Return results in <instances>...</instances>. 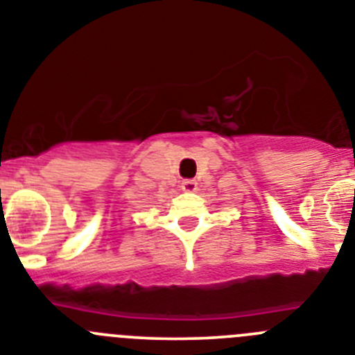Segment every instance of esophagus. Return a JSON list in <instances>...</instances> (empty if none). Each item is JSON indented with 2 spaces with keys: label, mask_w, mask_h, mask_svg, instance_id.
<instances>
[{
  "label": "esophagus",
  "mask_w": 355,
  "mask_h": 355,
  "mask_svg": "<svg viewBox=\"0 0 355 355\" xmlns=\"http://www.w3.org/2000/svg\"><path fill=\"white\" fill-rule=\"evenodd\" d=\"M181 190H183V192H196L197 181L196 180H183L181 181Z\"/></svg>",
  "instance_id": "34e87169"
}]
</instances>
